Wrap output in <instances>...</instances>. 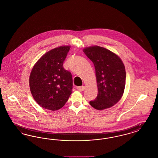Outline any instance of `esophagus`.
Here are the masks:
<instances>
[{
    "instance_id": "esophagus-1",
    "label": "esophagus",
    "mask_w": 158,
    "mask_h": 158,
    "mask_svg": "<svg viewBox=\"0 0 158 158\" xmlns=\"http://www.w3.org/2000/svg\"><path fill=\"white\" fill-rule=\"evenodd\" d=\"M76 89L80 92H82L85 89V86H78L76 88Z\"/></svg>"
}]
</instances>
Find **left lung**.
<instances>
[{
	"mask_svg": "<svg viewBox=\"0 0 158 158\" xmlns=\"http://www.w3.org/2000/svg\"><path fill=\"white\" fill-rule=\"evenodd\" d=\"M83 52L94 64L98 94L89 102L94 108L102 110L117 103L123 96L126 85V73L120 58L105 48L92 46Z\"/></svg>",
	"mask_w": 158,
	"mask_h": 158,
	"instance_id": "1",
	"label": "left lung"
}]
</instances>
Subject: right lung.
Instances as JSON below:
<instances>
[{"instance_id": "right-lung-1", "label": "right lung", "mask_w": 158, "mask_h": 158, "mask_svg": "<svg viewBox=\"0 0 158 158\" xmlns=\"http://www.w3.org/2000/svg\"><path fill=\"white\" fill-rule=\"evenodd\" d=\"M70 48V46H61L48 52L31 72V92L38 104L45 109L59 110L72 92V76L63 68Z\"/></svg>"}]
</instances>
